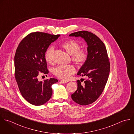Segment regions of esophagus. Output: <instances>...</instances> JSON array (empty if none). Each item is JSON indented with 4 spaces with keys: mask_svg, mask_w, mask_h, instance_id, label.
Returning a JSON list of instances; mask_svg holds the SVG:
<instances>
[{
    "mask_svg": "<svg viewBox=\"0 0 134 134\" xmlns=\"http://www.w3.org/2000/svg\"><path fill=\"white\" fill-rule=\"evenodd\" d=\"M61 82H63V83H66L67 82H68V81L67 80H61Z\"/></svg>",
    "mask_w": 134,
    "mask_h": 134,
    "instance_id": "esophagus-1",
    "label": "esophagus"
}]
</instances>
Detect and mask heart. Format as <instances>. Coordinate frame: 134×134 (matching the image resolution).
Listing matches in <instances>:
<instances>
[{
  "label": "heart",
  "mask_w": 134,
  "mask_h": 134,
  "mask_svg": "<svg viewBox=\"0 0 134 134\" xmlns=\"http://www.w3.org/2000/svg\"><path fill=\"white\" fill-rule=\"evenodd\" d=\"M61 47L66 52L71 55L73 62L79 65H82L86 62L88 58L86 51L80 49V44L74 40H68L61 44ZM54 48L49 47L45 53V59L48 63L53 62ZM75 72V67L71 65H59L54 69V74L60 79H67Z\"/></svg>",
  "instance_id": "heart-1"
}]
</instances>
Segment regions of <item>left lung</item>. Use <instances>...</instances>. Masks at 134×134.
<instances>
[{
  "mask_svg": "<svg viewBox=\"0 0 134 134\" xmlns=\"http://www.w3.org/2000/svg\"><path fill=\"white\" fill-rule=\"evenodd\" d=\"M69 36L83 38L88 46L87 59L77 73L86 80L83 86L77 80V90L71 94V98L80 105H89L98 99L107 82L110 70L107 51L103 42L90 32L81 31L71 33Z\"/></svg>",
  "mask_w": 134,
  "mask_h": 134,
  "instance_id": "left-lung-1",
  "label": "left lung"
}]
</instances>
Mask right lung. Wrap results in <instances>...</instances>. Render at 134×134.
Listing matches in <instances>:
<instances>
[{"instance_id": "1", "label": "right lung", "mask_w": 134, "mask_h": 134, "mask_svg": "<svg viewBox=\"0 0 134 134\" xmlns=\"http://www.w3.org/2000/svg\"><path fill=\"white\" fill-rule=\"evenodd\" d=\"M60 35L43 32L31 33L20 43L14 56L15 78L22 97L32 105L39 106L51 98L52 86L58 80L51 78L40 81V73L47 74L45 53Z\"/></svg>"}]
</instances>
